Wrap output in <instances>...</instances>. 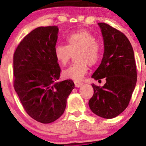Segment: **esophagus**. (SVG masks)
Here are the masks:
<instances>
[{
    "instance_id": "34e87169",
    "label": "esophagus",
    "mask_w": 146,
    "mask_h": 146,
    "mask_svg": "<svg viewBox=\"0 0 146 146\" xmlns=\"http://www.w3.org/2000/svg\"><path fill=\"white\" fill-rule=\"evenodd\" d=\"M74 83H75V86H76V88H78V87L81 86L82 84H83V82L78 81V80H74Z\"/></svg>"
}]
</instances>
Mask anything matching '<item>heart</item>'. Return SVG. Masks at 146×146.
<instances>
[{
  "label": "heart",
  "instance_id": "obj_1",
  "mask_svg": "<svg viewBox=\"0 0 146 146\" xmlns=\"http://www.w3.org/2000/svg\"><path fill=\"white\" fill-rule=\"evenodd\" d=\"M67 44H58L54 54L60 64L66 65L73 56L78 53V62L73 63L64 70V76L75 80H81L88 71V64L94 66L100 60L102 48L92 34L86 30L70 33L66 36Z\"/></svg>",
  "mask_w": 146,
  "mask_h": 146
}]
</instances>
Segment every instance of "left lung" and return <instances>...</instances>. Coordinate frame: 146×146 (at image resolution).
<instances>
[{
	"label": "left lung",
	"instance_id": "1",
	"mask_svg": "<svg viewBox=\"0 0 146 146\" xmlns=\"http://www.w3.org/2000/svg\"><path fill=\"white\" fill-rule=\"evenodd\" d=\"M104 39V55L92 74L96 80L106 79L104 86L92 84L94 94L90 99L92 112L112 119L128 107L137 80L136 66L132 46L125 35L104 23H98Z\"/></svg>",
	"mask_w": 146,
	"mask_h": 146
}]
</instances>
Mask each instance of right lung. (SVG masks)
<instances>
[{
	"mask_svg": "<svg viewBox=\"0 0 146 146\" xmlns=\"http://www.w3.org/2000/svg\"><path fill=\"white\" fill-rule=\"evenodd\" d=\"M57 26L39 27L26 35L13 55V86L28 115L49 123L64 114L75 88L72 80L58 82L61 68L54 54Z\"/></svg>",
	"mask_w": 146,
	"mask_h": 146,
	"instance_id": "add662e5",
	"label": "right lung"
}]
</instances>
